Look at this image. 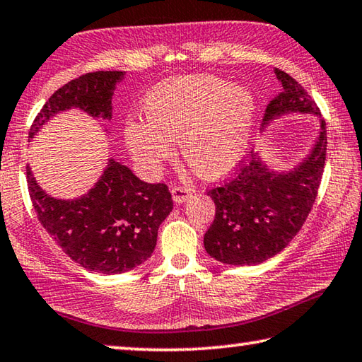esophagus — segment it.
<instances>
[{
  "instance_id": "34e87169",
  "label": "esophagus",
  "mask_w": 362,
  "mask_h": 362,
  "mask_svg": "<svg viewBox=\"0 0 362 362\" xmlns=\"http://www.w3.org/2000/svg\"><path fill=\"white\" fill-rule=\"evenodd\" d=\"M170 193H173V199L175 202H185L189 196H192V189L187 188V187H182V185H174L173 188H170Z\"/></svg>"
}]
</instances>
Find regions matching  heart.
Segmentation results:
<instances>
[{
	"label": "heart",
	"mask_w": 362,
	"mask_h": 362,
	"mask_svg": "<svg viewBox=\"0 0 362 362\" xmlns=\"http://www.w3.org/2000/svg\"><path fill=\"white\" fill-rule=\"evenodd\" d=\"M146 122L128 120L124 137L131 152L150 170L173 156L179 139L183 160L204 179L233 170L247 152L255 100L225 78L196 74L168 78L147 93Z\"/></svg>",
	"instance_id": "b5f03b06"
}]
</instances>
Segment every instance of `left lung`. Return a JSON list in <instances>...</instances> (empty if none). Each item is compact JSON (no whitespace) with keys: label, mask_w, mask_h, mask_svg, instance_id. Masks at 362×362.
<instances>
[{"label":"left lung","mask_w":362,"mask_h":362,"mask_svg":"<svg viewBox=\"0 0 362 362\" xmlns=\"http://www.w3.org/2000/svg\"><path fill=\"white\" fill-rule=\"evenodd\" d=\"M281 91L267 104L264 123L285 112L320 109L304 87L285 71L275 68ZM327 148L326 124L312 155L298 169L285 174L267 170L256 155L240 160L234 174L207 194L215 202V218L204 235V247L225 264L250 266L280 253L304 225L323 179Z\"/></svg>","instance_id":"left-lung-1"}]
</instances>
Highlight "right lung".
I'll return each mask as SVG.
<instances>
[{
    "label": "right lung",
    "mask_w": 362,
    "mask_h": 362,
    "mask_svg": "<svg viewBox=\"0 0 362 362\" xmlns=\"http://www.w3.org/2000/svg\"><path fill=\"white\" fill-rule=\"evenodd\" d=\"M122 77L123 71H96L63 85L39 110L30 139L52 115L69 107L110 118V100ZM26 182L37 220L55 244L77 264L101 274L127 272L148 259L158 228L174 207L166 183L142 182L114 160L81 199L62 201L45 194L28 166Z\"/></svg>",
    "instance_id": "1"
}]
</instances>
